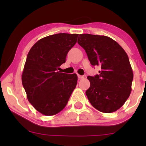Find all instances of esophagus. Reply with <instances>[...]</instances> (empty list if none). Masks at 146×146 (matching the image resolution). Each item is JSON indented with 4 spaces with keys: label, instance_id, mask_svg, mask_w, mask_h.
I'll use <instances>...</instances> for the list:
<instances>
[{
    "label": "esophagus",
    "instance_id": "1",
    "mask_svg": "<svg viewBox=\"0 0 146 146\" xmlns=\"http://www.w3.org/2000/svg\"><path fill=\"white\" fill-rule=\"evenodd\" d=\"M78 79H83L84 78V75H78Z\"/></svg>",
    "mask_w": 146,
    "mask_h": 146
}]
</instances>
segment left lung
Wrapping results in <instances>:
<instances>
[{"label": "left lung", "mask_w": 146, "mask_h": 146, "mask_svg": "<svg viewBox=\"0 0 146 146\" xmlns=\"http://www.w3.org/2000/svg\"><path fill=\"white\" fill-rule=\"evenodd\" d=\"M78 44L84 48L90 64L99 66V75L88 76L86 94L91 105L106 113L124 104L132 90L133 72L127 53L116 41L105 36L80 34Z\"/></svg>", "instance_id": "obj_1"}]
</instances>
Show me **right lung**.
Returning <instances> with one entry per match:
<instances>
[{"label": "right lung", "instance_id": "obj_1", "mask_svg": "<svg viewBox=\"0 0 146 146\" xmlns=\"http://www.w3.org/2000/svg\"><path fill=\"white\" fill-rule=\"evenodd\" d=\"M78 34L57 33L39 40L28 53L22 83L28 100L46 116L62 110L76 87L78 76L58 71Z\"/></svg>", "mask_w": 146, "mask_h": 146}]
</instances>
